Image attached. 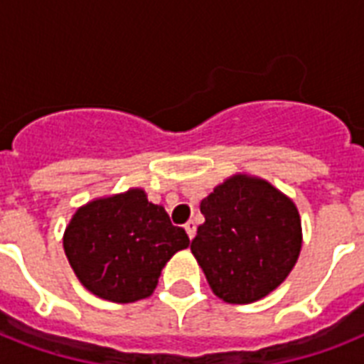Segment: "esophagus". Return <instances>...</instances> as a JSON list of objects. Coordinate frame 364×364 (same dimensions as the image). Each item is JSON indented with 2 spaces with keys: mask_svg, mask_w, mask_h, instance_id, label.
Returning a JSON list of instances; mask_svg holds the SVG:
<instances>
[{
  "mask_svg": "<svg viewBox=\"0 0 364 364\" xmlns=\"http://www.w3.org/2000/svg\"><path fill=\"white\" fill-rule=\"evenodd\" d=\"M185 230H187V234H188V238L193 240L194 236H196V223L193 221V219H191V221L187 223V225H185Z\"/></svg>",
  "mask_w": 364,
  "mask_h": 364,
  "instance_id": "obj_1",
  "label": "esophagus"
}]
</instances>
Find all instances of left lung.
Segmentation results:
<instances>
[{
    "mask_svg": "<svg viewBox=\"0 0 364 364\" xmlns=\"http://www.w3.org/2000/svg\"><path fill=\"white\" fill-rule=\"evenodd\" d=\"M200 211L205 221L191 251L219 299L249 304L285 282L302 247L293 200L260 177L236 173L202 200Z\"/></svg>",
    "mask_w": 364,
    "mask_h": 364,
    "instance_id": "1",
    "label": "left lung"
}]
</instances>
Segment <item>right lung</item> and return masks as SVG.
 <instances>
[{
    "label": "right lung",
    "instance_id": "obj_1",
    "mask_svg": "<svg viewBox=\"0 0 364 364\" xmlns=\"http://www.w3.org/2000/svg\"><path fill=\"white\" fill-rule=\"evenodd\" d=\"M188 243L187 232L143 188L81 205L64 232L65 257L79 282L119 304L151 296L166 262Z\"/></svg>",
    "mask_w": 364,
    "mask_h": 364
}]
</instances>
